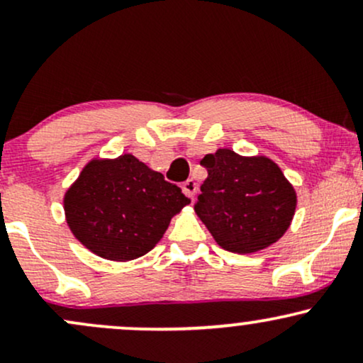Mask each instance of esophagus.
<instances>
[{"mask_svg": "<svg viewBox=\"0 0 363 363\" xmlns=\"http://www.w3.org/2000/svg\"><path fill=\"white\" fill-rule=\"evenodd\" d=\"M184 191H186V194L189 196L191 199H194L196 191H198V184H196L194 179H187V181L184 182Z\"/></svg>", "mask_w": 363, "mask_h": 363, "instance_id": "esophagus-1", "label": "esophagus"}]
</instances>
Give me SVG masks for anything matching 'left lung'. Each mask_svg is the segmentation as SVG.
<instances>
[{"label":"left lung","instance_id":"left-lung-1","mask_svg":"<svg viewBox=\"0 0 363 363\" xmlns=\"http://www.w3.org/2000/svg\"><path fill=\"white\" fill-rule=\"evenodd\" d=\"M201 165L208 177L194 211L220 247L237 254L257 252L289 230L297 194L272 158L218 148Z\"/></svg>","mask_w":363,"mask_h":363}]
</instances>
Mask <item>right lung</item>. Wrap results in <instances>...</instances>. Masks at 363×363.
Returning <instances> with one entry per match:
<instances>
[{"label":"right lung","instance_id":"obj_1","mask_svg":"<svg viewBox=\"0 0 363 363\" xmlns=\"http://www.w3.org/2000/svg\"><path fill=\"white\" fill-rule=\"evenodd\" d=\"M69 230L89 251L131 261L158 244L191 199L131 153L94 158L65 194Z\"/></svg>","mask_w":363,"mask_h":363}]
</instances>
